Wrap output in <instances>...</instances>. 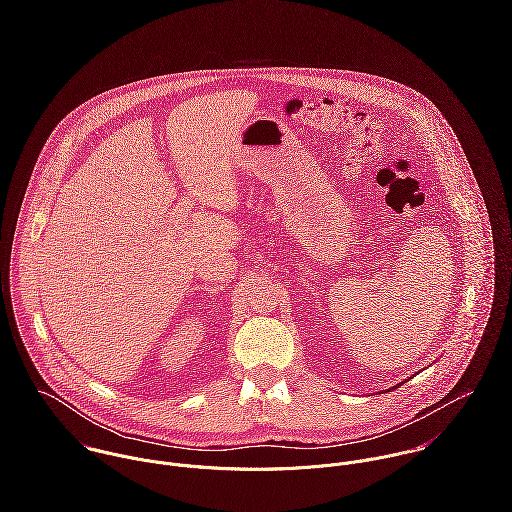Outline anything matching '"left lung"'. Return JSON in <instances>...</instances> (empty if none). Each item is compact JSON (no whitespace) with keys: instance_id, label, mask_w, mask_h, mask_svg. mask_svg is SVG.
<instances>
[{"instance_id":"8db88e82","label":"left lung","mask_w":512,"mask_h":512,"mask_svg":"<svg viewBox=\"0 0 512 512\" xmlns=\"http://www.w3.org/2000/svg\"><path fill=\"white\" fill-rule=\"evenodd\" d=\"M398 386H402V382H400V384H398ZM398 386H396V388H398Z\"/></svg>"}]
</instances>
